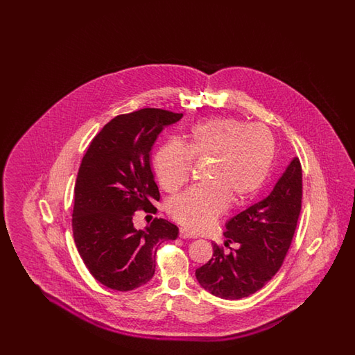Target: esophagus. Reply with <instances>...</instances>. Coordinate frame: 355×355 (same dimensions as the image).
<instances>
[{
    "instance_id": "obj_1",
    "label": "esophagus",
    "mask_w": 355,
    "mask_h": 355,
    "mask_svg": "<svg viewBox=\"0 0 355 355\" xmlns=\"http://www.w3.org/2000/svg\"><path fill=\"white\" fill-rule=\"evenodd\" d=\"M180 236L181 239H196V236L194 234H191L190 231H188L187 228H184V227H181L180 228Z\"/></svg>"
}]
</instances>
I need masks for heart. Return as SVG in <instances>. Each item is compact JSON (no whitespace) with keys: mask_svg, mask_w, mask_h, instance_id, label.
Returning <instances> with one entry per match:
<instances>
[{"mask_svg":"<svg viewBox=\"0 0 355 355\" xmlns=\"http://www.w3.org/2000/svg\"><path fill=\"white\" fill-rule=\"evenodd\" d=\"M187 150L166 142L153 157L161 187L175 193L189 180L191 159L211 161L208 184L188 189L167 205L170 217L193 232L202 231L226 211L252 202L270 174L277 141L270 129L232 116L199 121L187 133Z\"/></svg>","mask_w":355,"mask_h":355,"instance_id":"b5f03b06","label":"heart"}]
</instances>
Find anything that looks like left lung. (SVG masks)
<instances>
[{
    "label": "left lung",
    "mask_w": 355,
    "mask_h": 355,
    "mask_svg": "<svg viewBox=\"0 0 355 355\" xmlns=\"http://www.w3.org/2000/svg\"><path fill=\"white\" fill-rule=\"evenodd\" d=\"M302 205V167L291 161L272 193L226 223L225 245L237 243L225 254L213 245L211 260L196 270L199 284L216 297H249L279 270L295 236Z\"/></svg>",
    "instance_id": "8db88e82"
}]
</instances>
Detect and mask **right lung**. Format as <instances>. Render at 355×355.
Segmentation results:
<instances>
[{"mask_svg":"<svg viewBox=\"0 0 355 355\" xmlns=\"http://www.w3.org/2000/svg\"><path fill=\"white\" fill-rule=\"evenodd\" d=\"M181 118L153 107L118 115L83 156L72 230L86 268L105 287L127 292L150 282L159 245L179 236V228L164 218L137 230L133 216L138 209L156 211L159 191L150 152L164 128Z\"/></svg>","mask_w":355,"mask_h":355,"instance_id":"add662e5","label":"right lung"}]
</instances>
